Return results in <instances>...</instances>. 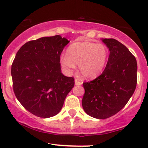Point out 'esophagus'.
I'll return each instance as SVG.
<instances>
[{
    "mask_svg": "<svg viewBox=\"0 0 148 148\" xmlns=\"http://www.w3.org/2000/svg\"><path fill=\"white\" fill-rule=\"evenodd\" d=\"M74 84H75L76 86H80V85L82 84V83L81 82V81H79L78 79H75V81H74Z\"/></svg>",
    "mask_w": 148,
    "mask_h": 148,
    "instance_id": "34e87169",
    "label": "esophagus"
}]
</instances>
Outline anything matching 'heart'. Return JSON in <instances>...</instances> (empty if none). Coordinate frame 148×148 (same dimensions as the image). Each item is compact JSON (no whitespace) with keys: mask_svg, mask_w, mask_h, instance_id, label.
Instances as JSON below:
<instances>
[{"mask_svg":"<svg viewBox=\"0 0 148 148\" xmlns=\"http://www.w3.org/2000/svg\"><path fill=\"white\" fill-rule=\"evenodd\" d=\"M108 51L102 44L91 42H76L69 46L67 56L60 58L64 72L70 74L79 64L80 74L84 79L98 76L106 67Z\"/></svg>","mask_w":148,"mask_h":148,"instance_id":"b5f03b06","label":"heart"}]
</instances>
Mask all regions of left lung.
Instances as JSON below:
<instances>
[{"instance_id":"obj_1","label":"left lung","mask_w":148,"mask_h":148,"mask_svg":"<svg viewBox=\"0 0 148 148\" xmlns=\"http://www.w3.org/2000/svg\"><path fill=\"white\" fill-rule=\"evenodd\" d=\"M110 51L102 74L83 84L82 106L90 116L106 119L118 113L134 94L137 83V62L129 49L115 39H101Z\"/></svg>"}]
</instances>
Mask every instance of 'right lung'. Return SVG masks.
<instances>
[{"instance_id": "add662e5", "label": "right lung", "mask_w": 148, "mask_h": 148, "mask_svg": "<svg viewBox=\"0 0 148 148\" xmlns=\"http://www.w3.org/2000/svg\"><path fill=\"white\" fill-rule=\"evenodd\" d=\"M69 41L60 35L26 42L12 65L13 90L27 111L48 118L57 115L74 86L72 77L61 72L60 54Z\"/></svg>"}]
</instances>
